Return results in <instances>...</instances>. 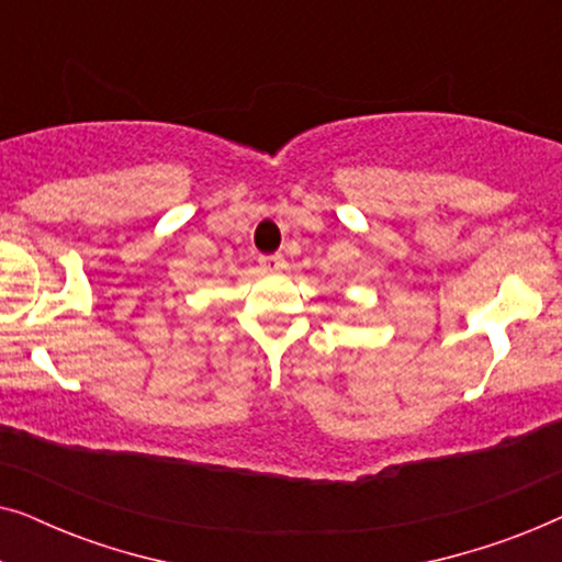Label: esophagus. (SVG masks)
<instances>
[{"label":"esophagus","mask_w":562,"mask_h":562,"mask_svg":"<svg viewBox=\"0 0 562 562\" xmlns=\"http://www.w3.org/2000/svg\"><path fill=\"white\" fill-rule=\"evenodd\" d=\"M260 266L266 268V271H283L286 268V260H283L281 252H273V256H263L260 258Z\"/></svg>","instance_id":"1"}]
</instances>
